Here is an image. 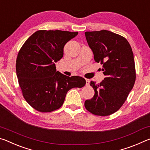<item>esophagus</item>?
I'll return each instance as SVG.
<instances>
[{"instance_id":"obj_1","label":"esophagus","mask_w":150,"mask_h":150,"mask_svg":"<svg viewBox=\"0 0 150 150\" xmlns=\"http://www.w3.org/2000/svg\"><path fill=\"white\" fill-rule=\"evenodd\" d=\"M86 85H89V81H88V79H86Z\"/></svg>"}]
</instances>
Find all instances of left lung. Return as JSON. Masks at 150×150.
<instances>
[{"label":"left lung","instance_id":"8db88e82","mask_svg":"<svg viewBox=\"0 0 150 150\" xmlns=\"http://www.w3.org/2000/svg\"><path fill=\"white\" fill-rule=\"evenodd\" d=\"M94 59L103 64L105 77L100 83L91 81L95 95L86 100L90 112L108 116L120 108L134 87L136 80L134 54L126 38L108 30L85 32Z\"/></svg>","mask_w":150,"mask_h":150}]
</instances>
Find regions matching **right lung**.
<instances>
[{"label": "right lung", "mask_w": 150, "mask_h": 150, "mask_svg": "<svg viewBox=\"0 0 150 150\" xmlns=\"http://www.w3.org/2000/svg\"><path fill=\"white\" fill-rule=\"evenodd\" d=\"M78 32L38 30L18 54L16 70L24 98L35 110L49 112L63 105L71 88L82 87L84 78L68 77L56 71L55 63L63 56V47Z\"/></svg>", "instance_id": "add662e5"}]
</instances>
